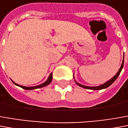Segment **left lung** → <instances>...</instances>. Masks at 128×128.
I'll return each instance as SVG.
<instances>
[{
    "instance_id": "obj_1",
    "label": "left lung",
    "mask_w": 128,
    "mask_h": 128,
    "mask_svg": "<svg viewBox=\"0 0 128 128\" xmlns=\"http://www.w3.org/2000/svg\"><path fill=\"white\" fill-rule=\"evenodd\" d=\"M123 65H124V55H123V61H122V64H121V66H120V69L118 70V71L117 72L115 75L113 76L112 79H110L109 81H107L106 82H105L104 84H101V85H100V86H84V85H82V84H79L76 81L75 79H74V76L73 75V77H74V81H75L76 84L78 85V86H81V87H82L84 88H86V89H90V90H102V89H104V88H108L109 86H111L112 84L115 81H116V79L118 78V76H119L120 73L121 72V70L123 69Z\"/></svg>"
}]
</instances>
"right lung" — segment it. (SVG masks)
Wrapping results in <instances>:
<instances>
[{"mask_svg":"<svg viewBox=\"0 0 128 128\" xmlns=\"http://www.w3.org/2000/svg\"><path fill=\"white\" fill-rule=\"evenodd\" d=\"M53 79V76H52V72L50 74H49V77H48V79H46V81H45L44 83H42L41 84H40V85H38V86H22V85H19V84H16L14 82H13L12 80V82L14 84H15L16 86H19V87H21L22 88H24V89L25 90H34V89H37V88H42V87H44V86H47V85H49L50 83L52 82V81Z\"/></svg>","mask_w":128,"mask_h":128,"instance_id":"add662e5","label":"right lung"}]
</instances>
